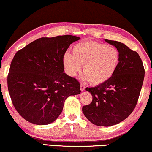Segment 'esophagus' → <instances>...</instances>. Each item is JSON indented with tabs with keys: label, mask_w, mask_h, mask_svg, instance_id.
Returning a JSON list of instances; mask_svg holds the SVG:
<instances>
[{
	"label": "esophagus",
	"mask_w": 152,
	"mask_h": 152,
	"mask_svg": "<svg viewBox=\"0 0 152 152\" xmlns=\"http://www.w3.org/2000/svg\"><path fill=\"white\" fill-rule=\"evenodd\" d=\"M80 90H81V91H84V90H85V89H86L85 86L83 85V84H80Z\"/></svg>",
	"instance_id": "esophagus-1"
}]
</instances>
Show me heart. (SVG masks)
<instances>
[{"mask_svg": "<svg viewBox=\"0 0 152 152\" xmlns=\"http://www.w3.org/2000/svg\"><path fill=\"white\" fill-rule=\"evenodd\" d=\"M119 63L116 48L97 42H80L72 48V54L63 57V64L67 74L75 76L83 64L84 74L80 79L93 85L107 82L116 72Z\"/></svg>", "mask_w": 152, "mask_h": 152, "instance_id": "heart-1", "label": "heart"}]
</instances>
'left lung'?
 <instances>
[{
	"instance_id": "8db88e82",
	"label": "left lung",
	"mask_w": 152,
	"mask_h": 152,
	"mask_svg": "<svg viewBox=\"0 0 152 152\" xmlns=\"http://www.w3.org/2000/svg\"><path fill=\"white\" fill-rule=\"evenodd\" d=\"M119 53V63L110 79L93 88H86L93 101L83 106V114L92 124L111 126L128 118L135 109L142 86L145 69L137 53L121 42L104 40Z\"/></svg>"
}]
</instances>
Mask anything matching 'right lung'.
Masks as SVG:
<instances>
[{
	"mask_svg": "<svg viewBox=\"0 0 152 152\" xmlns=\"http://www.w3.org/2000/svg\"><path fill=\"white\" fill-rule=\"evenodd\" d=\"M72 35L41 38L15 55L7 76V88L17 112L27 121L48 125L62 113L64 102L80 93V83L64 73L63 57Z\"/></svg>",
	"mask_w": 152,
	"mask_h": 152,
	"instance_id": "1",
	"label": "right lung"
}]
</instances>
